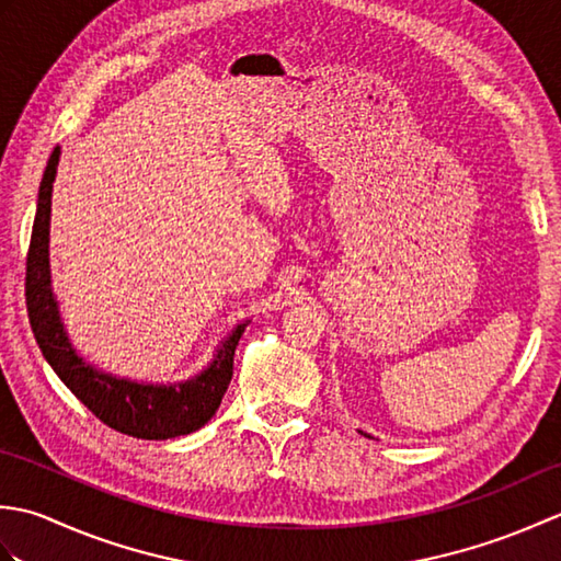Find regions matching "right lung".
<instances>
[{"label": "right lung", "mask_w": 561, "mask_h": 561, "mask_svg": "<svg viewBox=\"0 0 561 561\" xmlns=\"http://www.w3.org/2000/svg\"><path fill=\"white\" fill-rule=\"evenodd\" d=\"M59 153L62 151L55 147L45 165L26 257V308L35 342L53 371L62 378V383L115 432L147 440L193 434L219 410L233 376L236 344L241 340L248 320L238 323L231 335L219 344L205 371L171 386L137 383V380L103 374L96 366L83 362L67 337L50 287L47 243H50V205Z\"/></svg>", "instance_id": "obj_1"}]
</instances>
